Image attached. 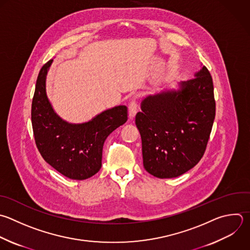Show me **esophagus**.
Returning <instances> with one entry per match:
<instances>
[{"label":"esophagus","instance_id":"34e87169","mask_svg":"<svg viewBox=\"0 0 250 250\" xmlns=\"http://www.w3.org/2000/svg\"><path fill=\"white\" fill-rule=\"evenodd\" d=\"M128 109H129V116H130V118H133V117L136 115L137 110H138V104H137V103H136L135 100H132V101L129 103Z\"/></svg>","mask_w":250,"mask_h":250}]
</instances>
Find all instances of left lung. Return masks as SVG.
<instances>
[{
	"label": "left lung",
	"instance_id": "8db88e82",
	"mask_svg": "<svg viewBox=\"0 0 250 250\" xmlns=\"http://www.w3.org/2000/svg\"><path fill=\"white\" fill-rule=\"evenodd\" d=\"M180 90L148 96L136 125L142 138L145 169L154 177H178L204 154L215 118L213 81L202 66Z\"/></svg>",
	"mask_w": 250,
	"mask_h": 250
}]
</instances>
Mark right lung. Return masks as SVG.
Instances as JSON below:
<instances>
[{
    "label": "right lung",
    "mask_w": 250,
    "mask_h": 250,
    "mask_svg": "<svg viewBox=\"0 0 250 250\" xmlns=\"http://www.w3.org/2000/svg\"><path fill=\"white\" fill-rule=\"evenodd\" d=\"M53 62L41 68L31 107L33 134L38 150L47 163L72 180H85L102 167L105 139L128 117L125 105H118L97 115L91 121L71 124L53 109L46 94V76Z\"/></svg>",
    "instance_id": "add662e5"
}]
</instances>
